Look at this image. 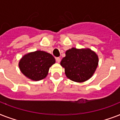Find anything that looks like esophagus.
I'll use <instances>...</instances> for the list:
<instances>
[{
	"instance_id": "1",
	"label": "esophagus",
	"mask_w": 120,
	"mask_h": 120,
	"mask_svg": "<svg viewBox=\"0 0 120 120\" xmlns=\"http://www.w3.org/2000/svg\"><path fill=\"white\" fill-rule=\"evenodd\" d=\"M55 60H56V62H57V63H60V58H59V57H56V58H55Z\"/></svg>"
}]
</instances>
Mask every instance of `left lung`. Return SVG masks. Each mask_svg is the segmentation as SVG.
Listing matches in <instances>:
<instances>
[{"label":"left lung","instance_id":"8db88e82","mask_svg":"<svg viewBox=\"0 0 120 120\" xmlns=\"http://www.w3.org/2000/svg\"><path fill=\"white\" fill-rule=\"evenodd\" d=\"M60 65L66 76L73 82H83L90 79L98 64L97 55L90 49L72 48L67 50Z\"/></svg>","mask_w":120,"mask_h":120}]
</instances>
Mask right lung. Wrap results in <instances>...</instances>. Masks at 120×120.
Instances as JSON below:
<instances>
[{
    "label": "right lung",
    "instance_id": "1",
    "mask_svg": "<svg viewBox=\"0 0 120 120\" xmlns=\"http://www.w3.org/2000/svg\"><path fill=\"white\" fill-rule=\"evenodd\" d=\"M55 63V59L52 55L38 50L24 55L19 65L22 73L27 78L38 81L47 77L49 68Z\"/></svg>",
    "mask_w": 120,
    "mask_h": 120
}]
</instances>
